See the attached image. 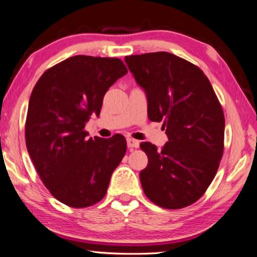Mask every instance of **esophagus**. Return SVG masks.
Returning a JSON list of instances; mask_svg holds the SVG:
<instances>
[{"label":"esophagus","instance_id":"esophagus-1","mask_svg":"<svg viewBox=\"0 0 257 257\" xmlns=\"http://www.w3.org/2000/svg\"><path fill=\"white\" fill-rule=\"evenodd\" d=\"M127 145L129 149H137L139 146V142L134 138H127Z\"/></svg>","mask_w":257,"mask_h":257}]
</instances>
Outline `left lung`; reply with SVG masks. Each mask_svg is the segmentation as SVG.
<instances>
[{
	"instance_id": "obj_1",
	"label": "left lung",
	"mask_w": 257,
	"mask_h": 257,
	"mask_svg": "<svg viewBox=\"0 0 257 257\" xmlns=\"http://www.w3.org/2000/svg\"><path fill=\"white\" fill-rule=\"evenodd\" d=\"M145 89L151 121L163 122L169 141L161 150L141 143L149 164L139 173L150 201L178 210L198 201L214 179L224 147V114L208 78L169 52L124 58Z\"/></svg>"
}]
</instances>
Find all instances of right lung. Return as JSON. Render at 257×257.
Here are the masks:
<instances>
[{
  "mask_svg": "<svg viewBox=\"0 0 257 257\" xmlns=\"http://www.w3.org/2000/svg\"><path fill=\"white\" fill-rule=\"evenodd\" d=\"M127 72L120 59L75 55L47 69L34 87L26 145L43 184L68 206L101 201L125 154L122 135L88 138L85 124L99 115L107 89Z\"/></svg>",
  "mask_w": 257,
  "mask_h": 257,
  "instance_id": "add662e5",
  "label": "right lung"
}]
</instances>
